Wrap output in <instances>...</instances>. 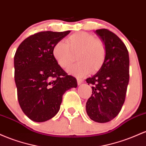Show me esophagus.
Returning a JSON list of instances; mask_svg holds the SVG:
<instances>
[{"mask_svg": "<svg viewBox=\"0 0 146 146\" xmlns=\"http://www.w3.org/2000/svg\"><path fill=\"white\" fill-rule=\"evenodd\" d=\"M83 83V80L80 79V78H77V83H78V86H80V85H81Z\"/></svg>", "mask_w": 146, "mask_h": 146, "instance_id": "obj_1", "label": "esophagus"}]
</instances>
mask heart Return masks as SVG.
<instances>
[{"instance_id": "b5f03b06", "label": "heart", "mask_w": 146, "mask_h": 146, "mask_svg": "<svg viewBox=\"0 0 146 146\" xmlns=\"http://www.w3.org/2000/svg\"><path fill=\"white\" fill-rule=\"evenodd\" d=\"M77 63L68 67L67 71L76 76L95 73L102 68L106 60V46L104 42L94 35L85 32L74 33L66 39L60 40L52 47V56L61 68L68 67L76 54Z\"/></svg>"}]
</instances>
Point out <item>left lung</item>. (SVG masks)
Wrapping results in <instances>:
<instances>
[{
  "label": "left lung",
  "instance_id": "obj_1",
  "mask_svg": "<svg viewBox=\"0 0 146 146\" xmlns=\"http://www.w3.org/2000/svg\"><path fill=\"white\" fill-rule=\"evenodd\" d=\"M106 46L105 62L94 76L86 79L92 94L86 103V112L92 121H110L118 115L125 101L129 83V54L125 44L106 29L95 31Z\"/></svg>",
  "mask_w": 146,
  "mask_h": 146
}]
</instances>
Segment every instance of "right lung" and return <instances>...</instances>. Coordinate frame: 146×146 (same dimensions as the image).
<instances>
[{"mask_svg": "<svg viewBox=\"0 0 146 146\" xmlns=\"http://www.w3.org/2000/svg\"><path fill=\"white\" fill-rule=\"evenodd\" d=\"M70 31H47L27 38L14 56L18 100L24 114L35 122L52 119L59 111L63 95L77 87L52 56V47Z\"/></svg>", "mask_w": 146, "mask_h": 146, "instance_id": "right-lung-1", "label": "right lung"}]
</instances>
